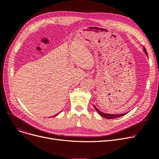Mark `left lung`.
Wrapping results in <instances>:
<instances>
[{"mask_svg":"<svg viewBox=\"0 0 159 159\" xmlns=\"http://www.w3.org/2000/svg\"><path fill=\"white\" fill-rule=\"evenodd\" d=\"M144 52H145V53H146V55H148V53H147V52H146V48L144 47ZM93 106H94V107H95V109L96 110V111L98 112V113L101 115V116H103V117H104V118H106V119H115V118H118V117H120V116H123V115H126V114H127L128 113H122V114H117V115H114V114H108V113H103V112H102V111H101L100 110H98L97 108L93 105Z\"/></svg>","mask_w":159,"mask_h":159,"instance_id":"8db88e82","label":"left lung"}]
</instances>
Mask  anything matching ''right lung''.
Segmentation results:
<instances>
[{"label": "right lung", "instance_id": "1", "mask_svg": "<svg viewBox=\"0 0 159 159\" xmlns=\"http://www.w3.org/2000/svg\"><path fill=\"white\" fill-rule=\"evenodd\" d=\"M58 114H56V115H54V116H57V115H58Z\"/></svg>", "mask_w": 159, "mask_h": 159}]
</instances>
